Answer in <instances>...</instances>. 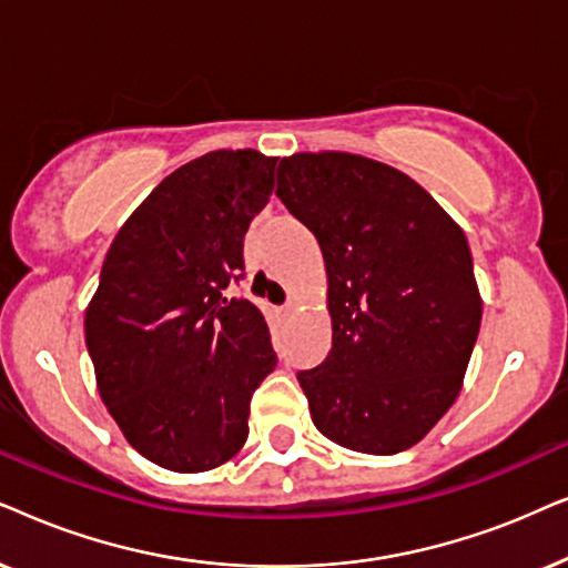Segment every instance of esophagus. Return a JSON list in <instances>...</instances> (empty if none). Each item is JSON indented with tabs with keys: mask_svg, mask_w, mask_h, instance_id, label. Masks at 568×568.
Instances as JSON below:
<instances>
[{
	"mask_svg": "<svg viewBox=\"0 0 568 568\" xmlns=\"http://www.w3.org/2000/svg\"><path fill=\"white\" fill-rule=\"evenodd\" d=\"M275 312H277L280 320H288V316L293 314V306H291V304H285V306H277Z\"/></svg>",
	"mask_w": 568,
	"mask_h": 568,
	"instance_id": "obj_1",
	"label": "esophagus"
}]
</instances>
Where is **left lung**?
Returning <instances> with one entry per match:
<instances>
[{
  "mask_svg": "<svg viewBox=\"0 0 568 568\" xmlns=\"http://www.w3.org/2000/svg\"><path fill=\"white\" fill-rule=\"evenodd\" d=\"M277 196L320 241L332 351L298 372L314 426L353 452L397 455L455 403L483 301L459 225L403 171L353 153H296Z\"/></svg>",
  "mask_w": 568,
  "mask_h": 568,
  "instance_id": "8db88e82",
  "label": "left lung"
}]
</instances>
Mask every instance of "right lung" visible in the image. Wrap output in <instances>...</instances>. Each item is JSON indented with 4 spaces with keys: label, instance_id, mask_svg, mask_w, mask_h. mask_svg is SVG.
I'll list each match as a JSON object with an SVG mask.
<instances>
[{
    "label": "right lung",
    "instance_id": "1",
    "mask_svg": "<svg viewBox=\"0 0 568 568\" xmlns=\"http://www.w3.org/2000/svg\"><path fill=\"white\" fill-rule=\"evenodd\" d=\"M256 150H215L165 176L121 225L85 312L98 392L126 442L173 473L229 463L277 366L262 308L229 298L244 236L275 189Z\"/></svg>",
    "mask_w": 568,
    "mask_h": 568
}]
</instances>
